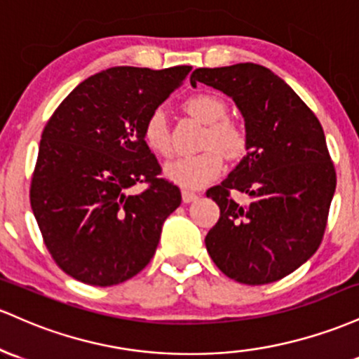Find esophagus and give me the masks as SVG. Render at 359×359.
Wrapping results in <instances>:
<instances>
[{"instance_id":"34e87169","label":"esophagus","mask_w":359,"mask_h":359,"mask_svg":"<svg viewBox=\"0 0 359 359\" xmlns=\"http://www.w3.org/2000/svg\"><path fill=\"white\" fill-rule=\"evenodd\" d=\"M181 198H183L184 203H191V201H195L196 198H198V193L190 191V190H183L181 191Z\"/></svg>"}]
</instances>
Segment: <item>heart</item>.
<instances>
[{
  "label": "heart",
  "instance_id": "1",
  "mask_svg": "<svg viewBox=\"0 0 359 359\" xmlns=\"http://www.w3.org/2000/svg\"><path fill=\"white\" fill-rule=\"evenodd\" d=\"M184 110L193 118L205 123V151L193 156H181L164 164V176L183 188H201L212 183L224 171V156L239 159L248 149L244 128L227 116V104L212 95H195L184 102ZM144 142L159 156L171 154V137L163 110H154L144 123Z\"/></svg>",
  "mask_w": 359,
  "mask_h": 359
}]
</instances>
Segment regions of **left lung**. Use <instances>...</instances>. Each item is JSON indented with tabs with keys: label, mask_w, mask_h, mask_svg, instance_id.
I'll return each instance as SVG.
<instances>
[{
	"label": "left lung",
	"mask_w": 359,
	"mask_h": 359,
	"mask_svg": "<svg viewBox=\"0 0 359 359\" xmlns=\"http://www.w3.org/2000/svg\"><path fill=\"white\" fill-rule=\"evenodd\" d=\"M196 81L233 100L248 154L207 191L220 219L205 245L217 268L245 285L281 280L319 248L336 191V171L320 122L280 76L255 62L198 67ZM231 191L244 192L237 204Z\"/></svg>",
	"instance_id": "obj_1"
}]
</instances>
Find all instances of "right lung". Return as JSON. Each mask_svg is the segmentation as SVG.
I'll use <instances>...</instances> for the list:
<instances>
[{
    "instance_id": "obj_1",
    "label": "right lung",
    "mask_w": 359,
    "mask_h": 359,
    "mask_svg": "<svg viewBox=\"0 0 359 359\" xmlns=\"http://www.w3.org/2000/svg\"><path fill=\"white\" fill-rule=\"evenodd\" d=\"M191 71L116 66L84 79L42 132L30 203L62 271L111 287L147 266L164 220L181 203L144 142L147 116ZM149 182L139 196L128 190Z\"/></svg>"
}]
</instances>
